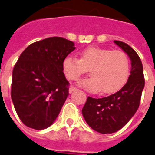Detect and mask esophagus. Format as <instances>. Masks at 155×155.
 <instances>
[{
	"instance_id": "1",
	"label": "esophagus",
	"mask_w": 155,
	"mask_h": 155,
	"mask_svg": "<svg viewBox=\"0 0 155 155\" xmlns=\"http://www.w3.org/2000/svg\"><path fill=\"white\" fill-rule=\"evenodd\" d=\"M76 90H77V88H75V87H70V88H69V93L71 94L73 91H75Z\"/></svg>"
}]
</instances>
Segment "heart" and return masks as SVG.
Here are the masks:
<instances>
[{
	"instance_id": "heart-1",
	"label": "heart",
	"mask_w": 155,
	"mask_h": 155,
	"mask_svg": "<svg viewBox=\"0 0 155 155\" xmlns=\"http://www.w3.org/2000/svg\"><path fill=\"white\" fill-rule=\"evenodd\" d=\"M80 55V59L67 56L63 62V70L67 79L71 81H78L90 70L91 77L80 82L87 90H101L104 94H110L119 90L127 80L130 61L124 51L88 47Z\"/></svg>"
}]
</instances>
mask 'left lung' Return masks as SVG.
Returning a JSON list of instances; mask_svg holds the SVG:
<instances>
[{
	"mask_svg": "<svg viewBox=\"0 0 155 155\" xmlns=\"http://www.w3.org/2000/svg\"><path fill=\"white\" fill-rule=\"evenodd\" d=\"M131 61L127 82L119 91L107 97H87L82 109L85 121L91 128L101 134L118 131L130 121L138 110L145 85L143 64L136 51L124 42L114 41Z\"/></svg>",
	"mask_w": 155,
	"mask_h": 155,
	"instance_id": "1",
	"label": "left lung"
}]
</instances>
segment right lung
I'll use <instances>...</instances> for the list:
<instances>
[{
  "instance_id": "add662e5",
  "label": "right lung",
  "mask_w": 155,
  "mask_h": 155,
  "mask_svg": "<svg viewBox=\"0 0 155 155\" xmlns=\"http://www.w3.org/2000/svg\"><path fill=\"white\" fill-rule=\"evenodd\" d=\"M75 49L72 41L54 36L32 43L21 54L12 71L11 97L25 126L44 130L55 122L69 95L63 62Z\"/></svg>"
}]
</instances>
